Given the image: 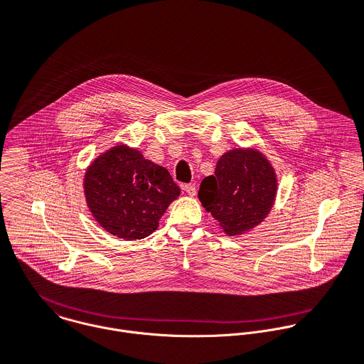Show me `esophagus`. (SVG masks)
Masks as SVG:
<instances>
[{
  "instance_id": "esophagus-1",
  "label": "esophagus",
  "mask_w": 364,
  "mask_h": 364,
  "mask_svg": "<svg viewBox=\"0 0 364 364\" xmlns=\"http://www.w3.org/2000/svg\"><path fill=\"white\" fill-rule=\"evenodd\" d=\"M182 189L185 191V193H186L188 196H195V193H196V186H195L193 183L183 185V186H182Z\"/></svg>"
}]
</instances>
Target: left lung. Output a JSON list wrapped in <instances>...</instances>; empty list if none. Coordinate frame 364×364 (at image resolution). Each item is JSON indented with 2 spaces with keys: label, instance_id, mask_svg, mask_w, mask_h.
<instances>
[{
  "label": "left lung",
  "instance_id": "left-lung-1",
  "mask_svg": "<svg viewBox=\"0 0 364 364\" xmlns=\"http://www.w3.org/2000/svg\"><path fill=\"white\" fill-rule=\"evenodd\" d=\"M277 191V173L265 155L254 148H235L220 156L198 196L228 236H240L269 215Z\"/></svg>",
  "mask_w": 364,
  "mask_h": 364
}]
</instances>
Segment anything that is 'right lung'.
Listing matches in <instances>:
<instances>
[{
  "label": "right lung",
  "mask_w": 364,
  "mask_h": 364,
  "mask_svg": "<svg viewBox=\"0 0 364 364\" xmlns=\"http://www.w3.org/2000/svg\"><path fill=\"white\" fill-rule=\"evenodd\" d=\"M83 188L96 222L124 240L152 235L181 193L168 169L125 144L107 149L89 165Z\"/></svg>",
  "instance_id": "right-lung-1"
}]
</instances>
